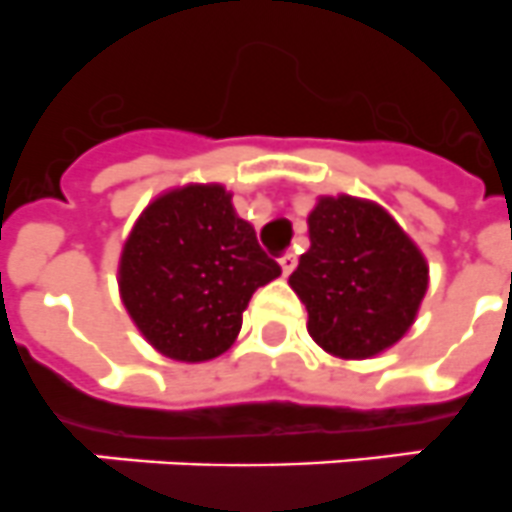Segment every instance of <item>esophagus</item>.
I'll list each match as a JSON object with an SVG mask.
<instances>
[{
    "label": "esophagus",
    "mask_w": 512,
    "mask_h": 512,
    "mask_svg": "<svg viewBox=\"0 0 512 512\" xmlns=\"http://www.w3.org/2000/svg\"><path fill=\"white\" fill-rule=\"evenodd\" d=\"M296 262H298V257L293 255V252H285V255L280 257V267H283V275L293 273V270H296Z\"/></svg>",
    "instance_id": "esophagus-1"
}]
</instances>
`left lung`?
<instances>
[{
    "label": "left lung",
    "instance_id": "8db88e82",
    "mask_svg": "<svg viewBox=\"0 0 512 512\" xmlns=\"http://www.w3.org/2000/svg\"><path fill=\"white\" fill-rule=\"evenodd\" d=\"M311 247L288 285L308 311V334L339 359H370L398 344L428 290V262L380 204L319 196Z\"/></svg>",
    "mask_w": 512,
    "mask_h": 512
}]
</instances>
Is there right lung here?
<instances>
[{
	"instance_id": "1",
	"label": "right lung",
	"mask_w": 512,
	"mask_h": 512,
	"mask_svg": "<svg viewBox=\"0 0 512 512\" xmlns=\"http://www.w3.org/2000/svg\"><path fill=\"white\" fill-rule=\"evenodd\" d=\"M280 275L222 183L155 196L119 255V298L145 342L176 362L227 352L252 293Z\"/></svg>"
}]
</instances>
